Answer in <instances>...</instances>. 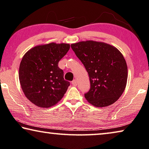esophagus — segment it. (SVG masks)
<instances>
[{"mask_svg": "<svg viewBox=\"0 0 149 149\" xmlns=\"http://www.w3.org/2000/svg\"><path fill=\"white\" fill-rule=\"evenodd\" d=\"M77 81H76V79H74V80H73L72 81V84L73 86H77Z\"/></svg>", "mask_w": 149, "mask_h": 149, "instance_id": "esophagus-1", "label": "esophagus"}]
</instances>
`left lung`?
<instances>
[{
	"label": "left lung",
	"instance_id": "left-lung-1",
	"mask_svg": "<svg viewBox=\"0 0 149 149\" xmlns=\"http://www.w3.org/2000/svg\"><path fill=\"white\" fill-rule=\"evenodd\" d=\"M88 73L90 89L84 94L96 107H106L114 103L124 92L128 69L122 53L107 43L94 41L71 45Z\"/></svg>",
	"mask_w": 149,
	"mask_h": 149
}]
</instances>
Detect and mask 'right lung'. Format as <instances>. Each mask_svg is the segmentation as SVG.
Returning <instances> with one entry per match:
<instances>
[{
  "mask_svg": "<svg viewBox=\"0 0 149 149\" xmlns=\"http://www.w3.org/2000/svg\"><path fill=\"white\" fill-rule=\"evenodd\" d=\"M69 44L52 43L28 51L19 67V81L29 100L39 107L49 108L60 101L70 84L58 67L70 49Z\"/></svg>",
  "mask_w": 149,
  "mask_h": 149,
  "instance_id": "right-lung-1",
  "label": "right lung"
}]
</instances>
